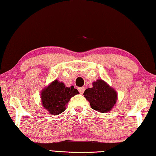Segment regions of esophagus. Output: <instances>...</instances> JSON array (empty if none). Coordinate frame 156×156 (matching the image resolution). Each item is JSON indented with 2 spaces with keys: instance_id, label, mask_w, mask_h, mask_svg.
Masks as SVG:
<instances>
[{
  "instance_id": "esophagus-1",
  "label": "esophagus",
  "mask_w": 156,
  "mask_h": 156,
  "mask_svg": "<svg viewBox=\"0 0 156 156\" xmlns=\"http://www.w3.org/2000/svg\"><path fill=\"white\" fill-rule=\"evenodd\" d=\"M78 90H79V93L83 94L84 91H85V87H79V88H78Z\"/></svg>"
}]
</instances>
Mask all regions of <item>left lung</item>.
<instances>
[{"instance_id":"8db88e82","label":"left lung","mask_w":156,"mask_h":156,"mask_svg":"<svg viewBox=\"0 0 156 156\" xmlns=\"http://www.w3.org/2000/svg\"><path fill=\"white\" fill-rule=\"evenodd\" d=\"M83 95L92 109L102 113L109 112L117 99L116 91L101 79L94 82L93 87L87 89Z\"/></svg>"}]
</instances>
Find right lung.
<instances>
[{
    "instance_id": "obj_1",
    "label": "right lung",
    "mask_w": 156,
    "mask_h": 156,
    "mask_svg": "<svg viewBox=\"0 0 156 156\" xmlns=\"http://www.w3.org/2000/svg\"><path fill=\"white\" fill-rule=\"evenodd\" d=\"M77 94L79 91L73 86L67 87L63 83L55 80L42 91V105L50 113L56 115L64 112L70 99Z\"/></svg>"
}]
</instances>
